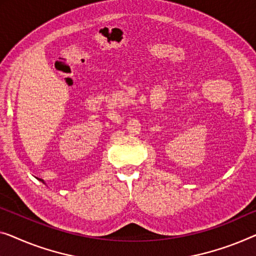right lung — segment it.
I'll return each instance as SVG.
<instances>
[{"label": "right lung", "mask_w": 256, "mask_h": 256, "mask_svg": "<svg viewBox=\"0 0 256 256\" xmlns=\"http://www.w3.org/2000/svg\"><path fill=\"white\" fill-rule=\"evenodd\" d=\"M38 179H39V178H38ZM39 180H40V182H44V184L46 185V182H44V179H39Z\"/></svg>", "instance_id": "right-lung-1"}]
</instances>
